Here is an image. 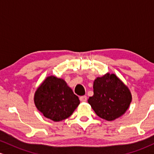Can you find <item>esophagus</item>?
I'll list each match as a JSON object with an SVG mask.
<instances>
[{"mask_svg":"<svg viewBox=\"0 0 154 154\" xmlns=\"http://www.w3.org/2000/svg\"><path fill=\"white\" fill-rule=\"evenodd\" d=\"M79 99H80V100L82 102H86V100H87V97H86V95L82 96V97H80V98H79Z\"/></svg>","mask_w":154,"mask_h":154,"instance_id":"34e87169","label":"esophagus"}]
</instances>
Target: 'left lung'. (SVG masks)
<instances>
[{"label": "left lung", "mask_w": 154, "mask_h": 154, "mask_svg": "<svg viewBox=\"0 0 154 154\" xmlns=\"http://www.w3.org/2000/svg\"><path fill=\"white\" fill-rule=\"evenodd\" d=\"M94 95L88 103L100 118L113 121L124 114L132 102L129 88L115 74L97 77L93 84Z\"/></svg>", "instance_id": "left-lung-1"}]
</instances>
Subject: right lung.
<instances>
[{"mask_svg": "<svg viewBox=\"0 0 154 154\" xmlns=\"http://www.w3.org/2000/svg\"><path fill=\"white\" fill-rule=\"evenodd\" d=\"M34 103L46 118L60 122L72 115L80 100L63 79L51 75L35 91Z\"/></svg>", "mask_w": 154, "mask_h": 154, "instance_id": "right-lung-1", "label": "right lung"}]
</instances>
